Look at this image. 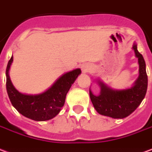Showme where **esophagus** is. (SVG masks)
<instances>
[{"mask_svg":"<svg viewBox=\"0 0 152 152\" xmlns=\"http://www.w3.org/2000/svg\"><path fill=\"white\" fill-rule=\"evenodd\" d=\"M82 70L83 73H87L90 70V67L89 65H82Z\"/></svg>","mask_w":152,"mask_h":152,"instance_id":"esophagus-1","label":"esophagus"}]
</instances>
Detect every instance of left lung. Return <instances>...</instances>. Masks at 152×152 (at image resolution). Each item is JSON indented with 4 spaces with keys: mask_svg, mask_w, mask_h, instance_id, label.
Here are the masks:
<instances>
[{
    "mask_svg": "<svg viewBox=\"0 0 152 152\" xmlns=\"http://www.w3.org/2000/svg\"><path fill=\"white\" fill-rule=\"evenodd\" d=\"M133 50L138 58V77L132 87L126 89H113L99 78L96 82L100 87V92L96 96L90 89V98L98 113L114 119H122L132 113L144 99L147 89L146 63L138 53L137 44L134 43Z\"/></svg>",
    "mask_w": 152,
    "mask_h": 152,
    "instance_id": "1",
    "label": "left lung"
}]
</instances>
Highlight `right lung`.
Returning <instances> with one entry per match:
<instances>
[{
	"label": "right lung",
	"instance_id": "add662e5",
	"mask_svg": "<svg viewBox=\"0 0 152 152\" xmlns=\"http://www.w3.org/2000/svg\"><path fill=\"white\" fill-rule=\"evenodd\" d=\"M13 62V56L6 68V90L12 105L24 117L37 121L53 119L59 113L65 104L66 94L70 89L78 75L80 69L65 73L56 79L45 91L39 94H24L18 91L12 83L10 77V69Z\"/></svg>",
	"mask_w": 152,
	"mask_h": 152
}]
</instances>
